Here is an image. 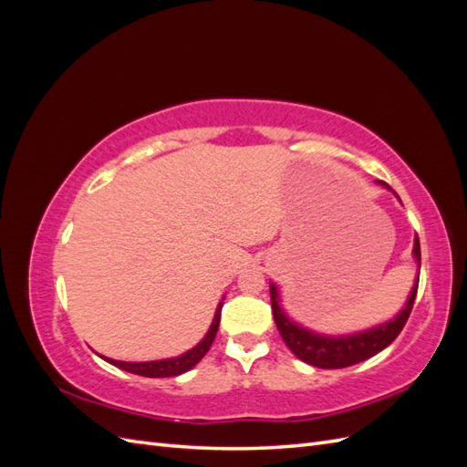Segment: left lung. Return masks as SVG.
I'll return each instance as SVG.
<instances>
[{
    "label": "left lung",
    "mask_w": 467,
    "mask_h": 467,
    "mask_svg": "<svg viewBox=\"0 0 467 467\" xmlns=\"http://www.w3.org/2000/svg\"><path fill=\"white\" fill-rule=\"evenodd\" d=\"M415 259L420 261L419 235L415 237ZM417 286H419V278L411 290V296H409V300L398 317L370 331L348 335V337H323L292 323L285 314H282V309L278 306V292L275 286H271V306H273V316H275L276 327L280 331V337L285 338L286 347L294 352V355L307 364L317 366V368L333 370V368H347V366L358 364L366 358L378 355V352L384 350L388 345H391L395 341V337H398L405 327L409 316H411Z\"/></svg>",
    "instance_id": "obj_1"
}]
</instances>
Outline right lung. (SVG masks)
<instances>
[{
	"label": "right lung",
	"instance_id": "obj_1",
	"mask_svg": "<svg viewBox=\"0 0 467 467\" xmlns=\"http://www.w3.org/2000/svg\"><path fill=\"white\" fill-rule=\"evenodd\" d=\"M220 312H222V302L218 304L214 321H212L206 337H204L202 341H201L199 345H196L194 348H191L189 352H185V355H181V357H177V358L155 360V362H120V360H110V358H105V360L110 362V364H115L117 368H122V370H126V372H132V374H138V376H146V378L179 376V374H182V372L191 370L192 366L199 364L201 358L208 352L210 345L214 343V337H216L218 327H220V316H222Z\"/></svg>",
	"mask_w": 467,
	"mask_h": 467
}]
</instances>
